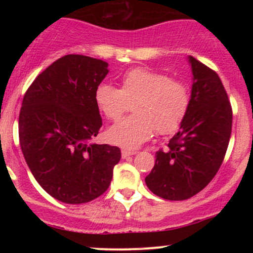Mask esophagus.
<instances>
[{
    "label": "esophagus",
    "mask_w": 253,
    "mask_h": 253,
    "mask_svg": "<svg viewBox=\"0 0 253 253\" xmlns=\"http://www.w3.org/2000/svg\"><path fill=\"white\" fill-rule=\"evenodd\" d=\"M121 154H122V158H124V159H127V158H129V157H132V155H134V154H136V152H134V150L122 149Z\"/></svg>",
    "instance_id": "1"
}]
</instances>
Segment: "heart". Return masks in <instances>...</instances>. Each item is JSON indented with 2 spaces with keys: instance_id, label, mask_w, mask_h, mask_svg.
<instances>
[{
  "instance_id": "1",
  "label": "heart",
  "mask_w": 253,
  "mask_h": 253,
  "mask_svg": "<svg viewBox=\"0 0 253 253\" xmlns=\"http://www.w3.org/2000/svg\"><path fill=\"white\" fill-rule=\"evenodd\" d=\"M95 101L111 121H119L133 109L134 114L108 131L111 143L136 148L154 131L169 134L181 126L191 105V89L186 82L147 68H132L121 77V86L100 84Z\"/></svg>"
}]
</instances>
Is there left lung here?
Segmentation results:
<instances>
[{
    "instance_id": "8db88e82",
    "label": "left lung",
    "mask_w": 253,
    "mask_h": 253,
    "mask_svg": "<svg viewBox=\"0 0 253 253\" xmlns=\"http://www.w3.org/2000/svg\"><path fill=\"white\" fill-rule=\"evenodd\" d=\"M193 73L190 110L145 177L154 195L183 201L203 190L218 172L231 136L233 109L215 71L190 56Z\"/></svg>"
}]
</instances>
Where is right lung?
<instances>
[{
  "instance_id": "add662e5",
  "label": "right lung",
  "mask_w": 253,
  "mask_h": 253,
  "mask_svg": "<svg viewBox=\"0 0 253 253\" xmlns=\"http://www.w3.org/2000/svg\"><path fill=\"white\" fill-rule=\"evenodd\" d=\"M108 63L66 55L34 79L19 112V143L30 171L50 196L68 205L95 200L110 186L119 147L93 144L103 126L95 90Z\"/></svg>"
}]
</instances>
